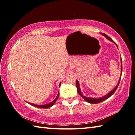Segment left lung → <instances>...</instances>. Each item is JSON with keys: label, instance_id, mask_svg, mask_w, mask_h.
I'll use <instances>...</instances> for the list:
<instances>
[{"label": "left lung", "instance_id": "obj_1", "mask_svg": "<svg viewBox=\"0 0 135 135\" xmlns=\"http://www.w3.org/2000/svg\"><path fill=\"white\" fill-rule=\"evenodd\" d=\"M101 34V35L104 36V37H105L107 39L110 40L111 42H113L114 44H115L116 46H117V48H118V46L116 43L114 42V41L111 39L110 37H109L108 36H107V35H106L104 33H100ZM122 58H121V75H120V77L119 78V80H118V83L117 84V86H116L115 88H114L113 90L111 91H110L108 93H107L106 95H104L103 97H99V98H92V97H86L85 96H84L83 94H82V93L81 92V89H80V84H79V82L78 80H76V87H77V92H78L79 94L81 96V97L83 98V99L86 100L87 102H88V103H90V104H98V103H99V102H101L102 101H104V100H106L107 99H108L109 97H110L113 94V93L115 92V91L117 89L118 86V84L120 83V79H121V76H122Z\"/></svg>", "mask_w": 135, "mask_h": 135}]
</instances>
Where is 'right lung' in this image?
<instances>
[{"label":"right lung","mask_w":135,"mask_h":135,"mask_svg":"<svg viewBox=\"0 0 135 135\" xmlns=\"http://www.w3.org/2000/svg\"><path fill=\"white\" fill-rule=\"evenodd\" d=\"M61 82L60 83H59V87H60V86H61ZM59 95V92H58V95H57L55 99L53 100V101H52L51 102H50V103H49V104H44V105H37V104H35L30 103V102H28V103L30 104L31 105H32V106H34L35 107H38V108H45V109L46 108H49V107H51L52 106H53L55 104V102L57 100V99H58Z\"/></svg>","instance_id":"obj_1"}]
</instances>
